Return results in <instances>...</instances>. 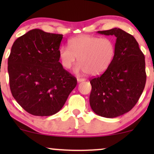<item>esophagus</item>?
I'll return each mask as SVG.
<instances>
[{
	"mask_svg": "<svg viewBox=\"0 0 154 154\" xmlns=\"http://www.w3.org/2000/svg\"><path fill=\"white\" fill-rule=\"evenodd\" d=\"M77 81H78V82H79V83H81V82L86 81V79H81V78H78Z\"/></svg>",
	"mask_w": 154,
	"mask_h": 154,
	"instance_id": "obj_1",
	"label": "esophagus"
}]
</instances>
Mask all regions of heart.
Returning a JSON list of instances; mask_svg holds the SVG:
<instances>
[{
  "instance_id": "1",
  "label": "heart",
  "mask_w": 154,
  "mask_h": 154,
  "mask_svg": "<svg viewBox=\"0 0 154 154\" xmlns=\"http://www.w3.org/2000/svg\"><path fill=\"white\" fill-rule=\"evenodd\" d=\"M69 48L62 46L59 57L63 67L69 69L75 61L79 63L75 73L98 75L105 71L111 64L115 54V43L110 38H100L81 35L70 39Z\"/></svg>"
}]
</instances>
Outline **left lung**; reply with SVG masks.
<instances>
[{"label": "left lung", "mask_w": 154, "mask_h": 154, "mask_svg": "<svg viewBox=\"0 0 154 154\" xmlns=\"http://www.w3.org/2000/svg\"><path fill=\"white\" fill-rule=\"evenodd\" d=\"M97 33L116 37L115 54L104 73L90 81V104L100 116L118 117L133 108L144 89V55L133 35L121 29Z\"/></svg>", "instance_id": "8db88e82"}]
</instances>
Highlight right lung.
<instances>
[{"mask_svg":"<svg viewBox=\"0 0 154 154\" xmlns=\"http://www.w3.org/2000/svg\"><path fill=\"white\" fill-rule=\"evenodd\" d=\"M63 35L30 30L14 42L8 57L13 97L33 116H48L64 106L77 80L59 62Z\"/></svg>","mask_w":154,"mask_h":154,"instance_id":"obj_1","label":"right lung"}]
</instances>
